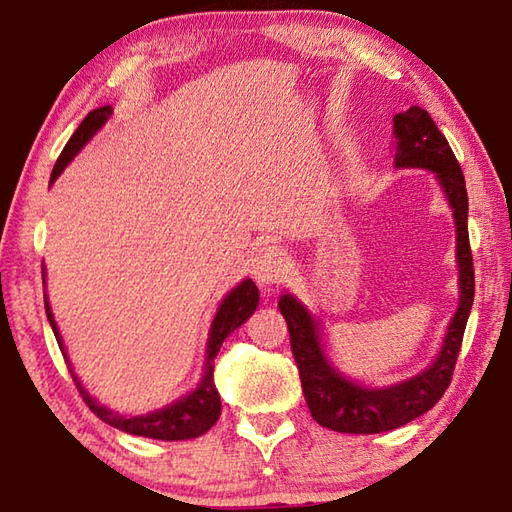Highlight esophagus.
Returning <instances> with one entry per match:
<instances>
[{"mask_svg": "<svg viewBox=\"0 0 512 512\" xmlns=\"http://www.w3.org/2000/svg\"><path fill=\"white\" fill-rule=\"evenodd\" d=\"M289 257L280 246H264L253 259V277L259 287H273L284 277Z\"/></svg>", "mask_w": 512, "mask_h": 512, "instance_id": "obj_1", "label": "esophagus"}]
</instances>
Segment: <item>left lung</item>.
<instances>
[{
	"instance_id": "left-lung-1",
	"label": "left lung",
	"mask_w": 512,
	"mask_h": 512,
	"mask_svg": "<svg viewBox=\"0 0 512 512\" xmlns=\"http://www.w3.org/2000/svg\"><path fill=\"white\" fill-rule=\"evenodd\" d=\"M397 140L395 167L427 169L436 173L440 187L456 221V262H458V307L447 327L443 348L436 361L420 375L402 384L366 388L341 375L320 343V327L300 302L284 293L277 302L291 336V352L298 363L302 393L311 418L341 433H381L420 418L445 395L461 352L463 334L474 302V264L467 235V189L452 146L438 131L427 110L411 106L393 117Z\"/></svg>"
}]
</instances>
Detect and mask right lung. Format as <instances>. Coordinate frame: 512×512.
Wrapping results in <instances>:
<instances>
[{"mask_svg": "<svg viewBox=\"0 0 512 512\" xmlns=\"http://www.w3.org/2000/svg\"><path fill=\"white\" fill-rule=\"evenodd\" d=\"M110 115H112L110 106H103V108L88 112V117L81 121V126L76 128V133L69 137V142L65 144L63 153H60V158L56 160L54 171H51V183H54L60 173H63V169L69 162H72L74 155L92 140V135L97 133L103 124H106ZM42 280H45V268H42ZM257 302H259V291H257L253 280H244L239 287L232 289L228 296L223 298V302L219 305V311H216V316L212 320V327H210V339H207V357H205L201 384L196 386V391H192L185 397H180V400H176L173 404H167L164 409H158V411L146 413V415H119L94 400V397L81 386V381L74 375V370H69V372H72L76 388H79V393L83 395L85 404L90 406V411L97 415L99 420L110 424V427L126 431V433H133V436H144V438H155V440L198 438V436H203V433L210 429L221 415V397L214 386V357L219 354L223 341L228 339V334L235 332L237 327L244 325L246 320L253 316V311L257 309ZM45 311H47L49 325L56 334L60 350H63V354H65L63 341H60L56 320H54V314H51L47 298H45Z\"/></svg>", "mask_w": 512, "mask_h": 512, "instance_id": "add662e5", "label": "right lung"}]
</instances>
